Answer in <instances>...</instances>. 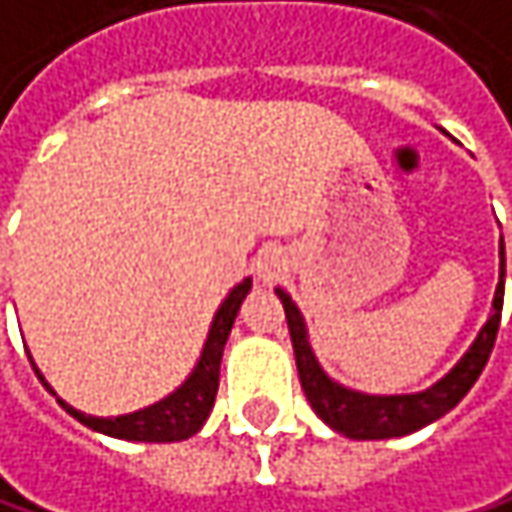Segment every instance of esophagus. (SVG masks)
<instances>
[{
	"label": "esophagus",
	"mask_w": 512,
	"mask_h": 512,
	"mask_svg": "<svg viewBox=\"0 0 512 512\" xmlns=\"http://www.w3.org/2000/svg\"><path fill=\"white\" fill-rule=\"evenodd\" d=\"M287 266H290V257L284 249H263L257 255V278L263 284H272L287 272Z\"/></svg>",
	"instance_id": "obj_1"
}]
</instances>
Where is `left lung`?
Instances as JSON below:
<instances>
[{"instance_id": "obj_1", "label": "left lung", "mask_w": 512, "mask_h": 512, "mask_svg": "<svg viewBox=\"0 0 512 512\" xmlns=\"http://www.w3.org/2000/svg\"><path fill=\"white\" fill-rule=\"evenodd\" d=\"M278 299L284 304L287 313V328H290V340L296 351V366H299V378H302V390L310 401V407L316 410V416L331 425L337 434H346L349 440H390V437H404L413 434L431 422H437L445 416L451 407L460 404V398L475 387V381L481 378L484 366H487L492 346H495V334H498V322H501V304H504V243H501V278L495 287V299H492V313H489L487 325L481 328L478 340L472 343V349L460 357V363L437 381L431 390L410 395H369L349 390L337 381H331L319 360L313 357L310 343H307V328H304L302 313L293 304V299L284 290H275Z\"/></svg>"}]
</instances>
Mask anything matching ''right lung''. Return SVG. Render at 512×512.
I'll return each instance as SVG.
<instances>
[{"label": "right lung", "mask_w": 512, "mask_h": 512, "mask_svg": "<svg viewBox=\"0 0 512 512\" xmlns=\"http://www.w3.org/2000/svg\"><path fill=\"white\" fill-rule=\"evenodd\" d=\"M252 290V278H243L231 293L228 299L219 304L213 322H210L208 343L202 349V357L193 369V375L166 398H161L158 404H149L137 413H125V416H114V419H102V416H87L81 410L70 407L67 401L58 398L61 407H67V413H72L81 425L99 431V434H108V437H117V440L128 442H178L193 437L205 419L210 416V407L216 401V390H219V363H222V349L228 343V334H231V325L237 319V310L243 299L249 296ZM37 372V366H34ZM37 378L43 381V375L37 372ZM43 387L55 395V390L43 381Z\"/></svg>", "instance_id": "right-lung-1"}]
</instances>
